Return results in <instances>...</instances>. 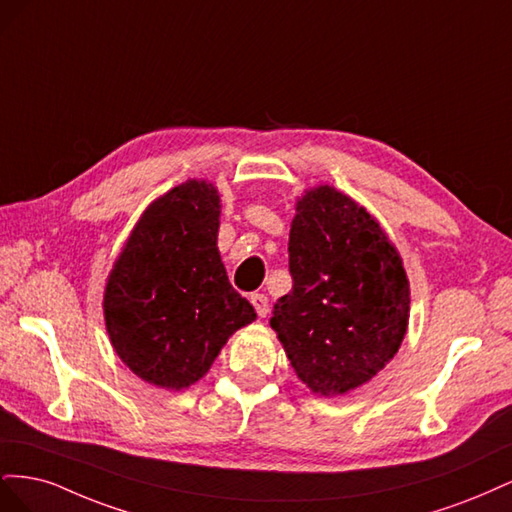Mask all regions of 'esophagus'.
Here are the masks:
<instances>
[{"label":"esophagus","mask_w":512,"mask_h":512,"mask_svg":"<svg viewBox=\"0 0 512 512\" xmlns=\"http://www.w3.org/2000/svg\"><path fill=\"white\" fill-rule=\"evenodd\" d=\"M252 305H254V309H256V314L260 316V318H265L267 314H269V299L265 297V294H252Z\"/></svg>","instance_id":"34e87169"}]
</instances>
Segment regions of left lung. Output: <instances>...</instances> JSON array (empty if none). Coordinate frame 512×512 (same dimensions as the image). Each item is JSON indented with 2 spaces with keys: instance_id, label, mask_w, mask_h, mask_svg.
I'll return each instance as SVG.
<instances>
[{
  "instance_id": "1",
  "label": "left lung",
  "mask_w": 512,
  "mask_h": 512,
  "mask_svg": "<svg viewBox=\"0 0 512 512\" xmlns=\"http://www.w3.org/2000/svg\"><path fill=\"white\" fill-rule=\"evenodd\" d=\"M292 290L271 327L297 376L318 395H344L397 354L410 318L401 256L365 207L331 185L305 192L290 226Z\"/></svg>"
}]
</instances>
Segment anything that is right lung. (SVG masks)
I'll use <instances>...</instances> for the list:
<instances>
[{
  "mask_svg": "<svg viewBox=\"0 0 512 512\" xmlns=\"http://www.w3.org/2000/svg\"><path fill=\"white\" fill-rule=\"evenodd\" d=\"M218 228V190L185 181L147 207L108 275V337L119 359L153 386L188 389L228 337L256 320L228 282Z\"/></svg>",
  "mask_w": 512,
  "mask_h": 512,
  "instance_id": "1",
  "label": "right lung"
}]
</instances>
